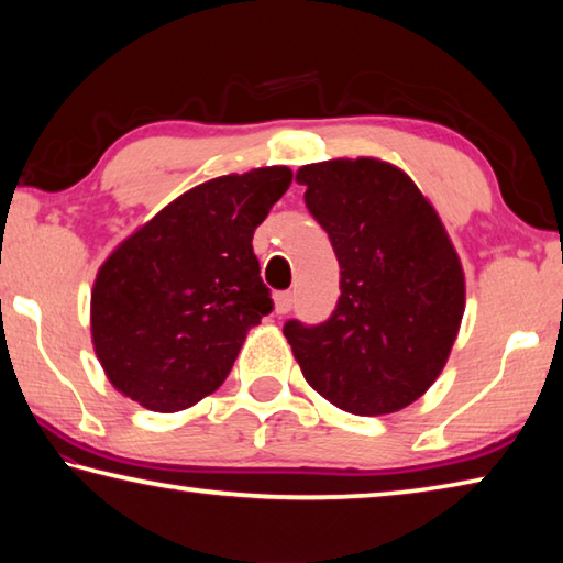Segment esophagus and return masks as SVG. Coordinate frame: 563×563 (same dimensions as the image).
Returning a JSON list of instances; mask_svg holds the SVG:
<instances>
[{
	"instance_id": "1",
	"label": "esophagus",
	"mask_w": 563,
	"mask_h": 563,
	"mask_svg": "<svg viewBox=\"0 0 563 563\" xmlns=\"http://www.w3.org/2000/svg\"><path fill=\"white\" fill-rule=\"evenodd\" d=\"M295 305V295L292 292H278L275 295V312L278 316H285V312H290Z\"/></svg>"
}]
</instances>
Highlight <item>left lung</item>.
Instances as JSON below:
<instances>
[{
  "label": "left lung",
  "instance_id": "obj_1",
  "mask_svg": "<svg viewBox=\"0 0 563 563\" xmlns=\"http://www.w3.org/2000/svg\"><path fill=\"white\" fill-rule=\"evenodd\" d=\"M340 263V298L320 325L288 320L308 385L362 417L397 412L440 377L464 316V273L440 216L405 170L332 158L295 176Z\"/></svg>",
  "mask_w": 563,
  "mask_h": 563
}]
</instances>
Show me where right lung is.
I'll return each instance as SVG.
<instances>
[{"instance_id": "add662e5", "label": "right lung", "mask_w": 563, "mask_h": 563, "mask_svg": "<svg viewBox=\"0 0 563 563\" xmlns=\"http://www.w3.org/2000/svg\"><path fill=\"white\" fill-rule=\"evenodd\" d=\"M290 180L288 166L206 180L109 255L91 290V340L119 393L178 412L223 385L247 330L273 310L253 233Z\"/></svg>"}]
</instances>
